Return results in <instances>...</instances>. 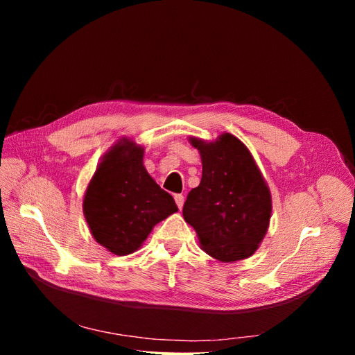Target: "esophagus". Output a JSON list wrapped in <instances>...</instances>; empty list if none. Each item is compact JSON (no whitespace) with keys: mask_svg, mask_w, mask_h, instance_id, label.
<instances>
[{"mask_svg":"<svg viewBox=\"0 0 355 355\" xmlns=\"http://www.w3.org/2000/svg\"><path fill=\"white\" fill-rule=\"evenodd\" d=\"M175 201H176V204H178V207H179V209H182V207H184L185 197L182 196V194H176V196H175Z\"/></svg>","mask_w":355,"mask_h":355,"instance_id":"1","label":"esophagus"}]
</instances>
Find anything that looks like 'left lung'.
Here are the masks:
<instances>
[{
  "instance_id": "1",
  "label": "left lung",
  "mask_w": 355,
  "mask_h": 355,
  "mask_svg": "<svg viewBox=\"0 0 355 355\" xmlns=\"http://www.w3.org/2000/svg\"><path fill=\"white\" fill-rule=\"evenodd\" d=\"M188 139L198 149L202 175L200 185L189 191L184 219L196 230L201 249L214 259H247L270 227V187L239 137L222 133L216 141Z\"/></svg>"
}]
</instances>
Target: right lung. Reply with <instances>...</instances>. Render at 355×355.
Returning <instances> with one entry per match:
<instances>
[{"label": "right lung", "instance_id": "add662e5", "mask_svg": "<svg viewBox=\"0 0 355 355\" xmlns=\"http://www.w3.org/2000/svg\"><path fill=\"white\" fill-rule=\"evenodd\" d=\"M145 148L121 137L96 167L83 200L93 239L106 250L125 256L141 249L153 228L178 206L144 166Z\"/></svg>", "mask_w": 355, "mask_h": 355}]
</instances>
